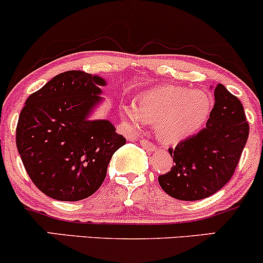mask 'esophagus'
I'll use <instances>...</instances> for the list:
<instances>
[{
	"instance_id": "esophagus-1",
	"label": "esophagus",
	"mask_w": 263,
	"mask_h": 263,
	"mask_svg": "<svg viewBox=\"0 0 263 263\" xmlns=\"http://www.w3.org/2000/svg\"><path fill=\"white\" fill-rule=\"evenodd\" d=\"M141 146L143 148L148 149V151H156V146L152 143V142L147 141V140H141Z\"/></svg>"
}]
</instances>
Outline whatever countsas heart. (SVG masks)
<instances>
[{
  "instance_id": "b5f03b06",
  "label": "heart",
  "mask_w": 263,
  "mask_h": 263,
  "mask_svg": "<svg viewBox=\"0 0 263 263\" xmlns=\"http://www.w3.org/2000/svg\"><path fill=\"white\" fill-rule=\"evenodd\" d=\"M213 102L204 91L185 86L162 85L141 93L137 104H122L121 116L129 125L143 128L156 123L159 140L177 144L198 134L209 120Z\"/></svg>"
}]
</instances>
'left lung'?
I'll return each mask as SVG.
<instances>
[{"label": "left lung", "mask_w": 263, "mask_h": 263, "mask_svg": "<svg viewBox=\"0 0 263 263\" xmlns=\"http://www.w3.org/2000/svg\"><path fill=\"white\" fill-rule=\"evenodd\" d=\"M214 98L206 127L168 149L176 164L158 177L162 189L178 200H200L221 189L231 179L249 137L241 101L222 84L214 89Z\"/></svg>", "instance_id": "left-lung-1"}]
</instances>
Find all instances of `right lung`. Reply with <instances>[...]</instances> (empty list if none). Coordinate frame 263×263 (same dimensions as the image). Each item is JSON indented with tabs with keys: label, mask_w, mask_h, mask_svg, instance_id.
I'll list each match as a JSON object with an SVG mask.
<instances>
[{
	"label": "right lung",
	"mask_w": 263,
	"mask_h": 263,
	"mask_svg": "<svg viewBox=\"0 0 263 263\" xmlns=\"http://www.w3.org/2000/svg\"><path fill=\"white\" fill-rule=\"evenodd\" d=\"M99 75L58 74L26 100L16 143L35 186L60 201H78L101 186L112 155L126 143L108 120H90L104 101Z\"/></svg>",
	"instance_id": "obj_1"
}]
</instances>
